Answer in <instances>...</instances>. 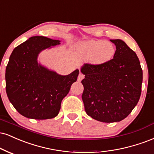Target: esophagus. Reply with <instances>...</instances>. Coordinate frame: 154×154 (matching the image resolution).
Returning <instances> with one entry per match:
<instances>
[{
	"instance_id": "esophagus-1",
	"label": "esophagus",
	"mask_w": 154,
	"mask_h": 154,
	"mask_svg": "<svg viewBox=\"0 0 154 154\" xmlns=\"http://www.w3.org/2000/svg\"><path fill=\"white\" fill-rule=\"evenodd\" d=\"M84 78H85V75L82 73H79L78 75V77H77V80H78L79 82H80V81H82Z\"/></svg>"
}]
</instances>
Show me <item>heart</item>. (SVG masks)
Returning a JSON list of instances; mask_svg holds the SVG:
<instances>
[{"label":"heart","mask_w":154,"mask_h":154,"mask_svg":"<svg viewBox=\"0 0 154 154\" xmlns=\"http://www.w3.org/2000/svg\"><path fill=\"white\" fill-rule=\"evenodd\" d=\"M85 56L92 58L95 64H103L113 58L116 48L112 43L105 40H94L82 44Z\"/></svg>","instance_id":"heart-1"}]
</instances>
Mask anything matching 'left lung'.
<instances>
[{"label":"left lung","instance_id":"8db88e82","mask_svg":"<svg viewBox=\"0 0 154 154\" xmlns=\"http://www.w3.org/2000/svg\"><path fill=\"white\" fill-rule=\"evenodd\" d=\"M113 59L100 64H85L82 101L89 116L103 123L119 122L131 113L140 99L143 71L136 54L123 41L111 39Z\"/></svg>","mask_w":154,"mask_h":154}]
</instances>
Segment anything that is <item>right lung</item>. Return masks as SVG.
<instances>
[{
  "label": "right lung",
  "instance_id": "right-lung-1",
  "mask_svg": "<svg viewBox=\"0 0 154 154\" xmlns=\"http://www.w3.org/2000/svg\"><path fill=\"white\" fill-rule=\"evenodd\" d=\"M59 44V40L32 36L11 54L5 69V90L13 106L24 117L36 120L56 117L63 98L77 81L79 69L60 75L37 62L42 50Z\"/></svg>",
  "mask_w": 154,
  "mask_h": 154
}]
</instances>
